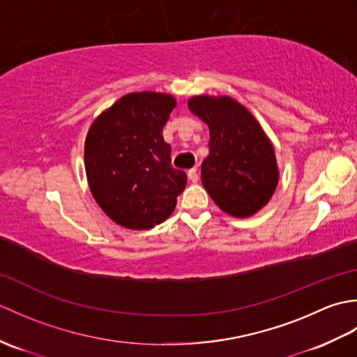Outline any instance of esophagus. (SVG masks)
Instances as JSON below:
<instances>
[{
    "mask_svg": "<svg viewBox=\"0 0 357 357\" xmlns=\"http://www.w3.org/2000/svg\"><path fill=\"white\" fill-rule=\"evenodd\" d=\"M187 174H188V179L192 181V183L195 184V183H198V179H199V174H198V170L196 169H190L187 172Z\"/></svg>",
    "mask_w": 357,
    "mask_h": 357,
    "instance_id": "1",
    "label": "esophagus"
}]
</instances>
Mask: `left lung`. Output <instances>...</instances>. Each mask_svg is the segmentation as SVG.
Instances as JSON below:
<instances>
[{"label": "left lung", "mask_w": 357, "mask_h": 357, "mask_svg": "<svg viewBox=\"0 0 357 357\" xmlns=\"http://www.w3.org/2000/svg\"><path fill=\"white\" fill-rule=\"evenodd\" d=\"M188 109L208 126V156L201 181L216 206L250 218L270 202L279 181L275 147L245 105L231 96L196 95Z\"/></svg>", "instance_id": "left-lung-1"}]
</instances>
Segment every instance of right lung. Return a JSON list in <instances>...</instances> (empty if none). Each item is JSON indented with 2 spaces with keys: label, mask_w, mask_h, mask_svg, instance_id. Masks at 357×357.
<instances>
[{
  "label": "right lung",
  "mask_w": 357,
  "mask_h": 357,
  "mask_svg": "<svg viewBox=\"0 0 357 357\" xmlns=\"http://www.w3.org/2000/svg\"><path fill=\"white\" fill-rule=\"evenodd\" d=\"M176 100L161 92H133L105 109L90 126L84 165L90 192L113 222L149 230L164 222L187 185L172 167L162 127Z\"/></svg>",
  "instance_id": "right-lung-1"
}]
</instances>
